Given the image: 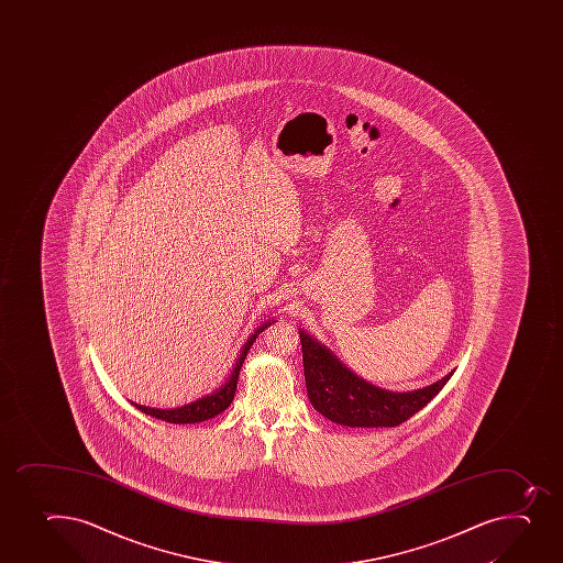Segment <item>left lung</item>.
Returning a JSON list of instances; mask_svg holds the SVG:
<instances>
[{
  "mask_svg": "<svg viewBox=\"0 0 563 563\" xmlns=\"http://www.w3.org/2000/svg\"><path fill=\"white\" fill-rule=\"evenodd\" d=\"M302 365L313 409L349 428H395L428 406L453 371L423 389L393 393L346 368L327 346L301 330Z\"/></svg>",
  "mask_w": 563,
  "mask_h": 563,
  "instance_id": "1",
  "label": "left lung"
}]
</instances>
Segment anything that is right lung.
Segmentation results:
<instances>
[{
  "label": "right lung",
  "instance_id": "add662e5",
  "mask_svg": "<svg viewBox=\"0 0 563 563\" xmlns=\"http://www.w3.org/2000/svg\"><path fill=\"white\" fill-rule=\"evenodd\" d=\"M269 324H272L269 321L261 324V327L247 338L244 346H242V351H240L239 360L234 363L233 371L229 374L228 382H225L220 389L211 393V395L203 396L200 400L190 401L187 406L176 407V409H156V407L140 406V404H135V401H132V406L137 407V409H140L141 412H145V415H151V417L159 418V420H165V422L170 423H196L217 417V415L225 411V409L231 406V401H233L234 398V390H236V384H239L240 368H242V363H244L245 356H247V351H250L251 345L255 343L256 335L261 334L262 330H266Z\"/></svg>",
  "mask_w": 563,
  "mask_h": 563
}]
</instances>
